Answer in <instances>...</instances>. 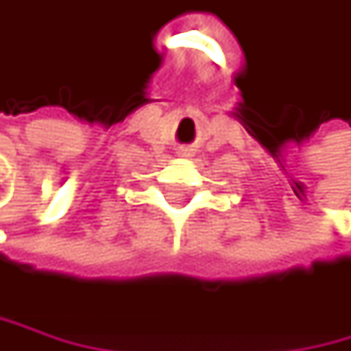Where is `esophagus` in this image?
Here are the masks:
<instances>
[{
	"instance_id": "esophagus-1",
	"label": "esophagus",
	"mask_w": 351,
	"mask_h": 351,
	"mask_svg": "<svg viewBox=\"0 0 351 351\" xmlns=\"http://www.w3.org/2000/svg\"><path fill=\"white\" fill-rule=\"evenodd\" d=\"M178 154H180V156H186V150H180Z\"/></svg>"
}]
</instances>
